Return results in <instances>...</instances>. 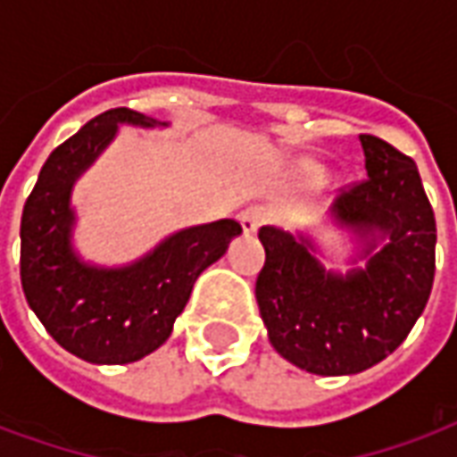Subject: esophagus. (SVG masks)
Listing matches in <instances>:
<instances>
[{
	"instance_id": "1",
	"label": "esophagus",
	"mask_w": 457,
	"mask_h": 457,
	"mask_svg": "<svg viewBox=\"0 0 457 457\" xmlns=\"http://www.w3.org/2000/svg\"><path fill=\"white\" fill-rule=\"evenodd\" d=\"M267 220H269V212L264 208H259V205L242 210V215H239V222H242L245 235H254V232L267 222Z\"/></svg>"
}]
</instances>
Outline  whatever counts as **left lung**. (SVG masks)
<instances>
[{"label": "left lung", "instance_id": "1", "mask_svg": "<svg viewBox=\"0 0 457 457\" xmlns=\"http://www.w3.org/2000/svg\"><path fill=\"white\" fill-rule=\"evenodd\" d=\"M360 144L367 179L333 203L330 218L357 235L364 267L337 274L306 235L259 229L267 262L254 291L269 343L320 377L364 372L392 354L428 303L436 274V218L416 163L372 134Z\"/></svg>", "mask_w": 457, "mask_h": 457}]
</instances>
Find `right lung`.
<instances>
[{"mask_svg": "<svg viewBox=\"0 0 457 457\" xmlns=\"http://www.w3.org/2000/svg\"><path fill=\"white\" fill-rule=\"evenodd\" d=\"M120 124L169 127L127 107L107 110L51 151L21 215V287L48 336L93 364H127L166 343L195 278L242 232L218 220L173 232L127 267H95L73 249L75 180Z\"/></svg>", "mask_w": 457, "mask_h": 457, "instance_id": "obj_1", "label": "right lung"}]
</instances>
